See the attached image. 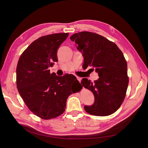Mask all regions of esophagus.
Returning a JSON list of instances; mask_svg holds the SVG:
<instances>
[{"label": "esophagus", "mask_w": 148, "mask_h": 148, "mask_svg": "<svg viewBox=\"0 0 148 148\" xmlns=\"http://www.w3.org/2000/svg\"><path fill=\"white\" fill-rule=\"evenodd\" d=\"M77 79L78 80L79 82H80L82 80V78H80V77H77Z\"/></svg>", "instance_id": "esophagus-1"}]
</instances>
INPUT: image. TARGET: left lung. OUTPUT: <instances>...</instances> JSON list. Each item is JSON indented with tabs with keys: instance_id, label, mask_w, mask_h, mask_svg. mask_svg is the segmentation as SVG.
Masks as SVG:
<instances>
[{
	"instance_id": "1",
	"label": "left lung",
	"mask_w": 148,
	"mask_h": 148,
	"mask_svg": "<svg viewBox=\"0 0 148 148\" xmlns=\"http://www.w3.org/2000/svg\"><path fill=\"white\" fill-rule=\"evenodd\" d=\"M77 49L82 52L84 64L95 69L99 78L91 83L87 78L83 86L91 91L95 98L92 106L84 110L98 116L110 115L122 105L129 84L127 62L122 52L114 42L105 37L90 32H80L70 37Z\"/></svg>"
}]
</instances>
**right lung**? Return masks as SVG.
<instances>
[{
	"mask_svg": "<svg viewBox=\"0 0 148 148\" xmlns=\"http://www.w3.org/2000/svg\"><path fill=\"white\" fill-rule=\"evenodd\" d=\"M69 33L39 38L21 54L16 67V86L28 108L45 120L56 118L65 111L67 98L80 84L72 74L56 75L48 68L58 61L57 52Z\"/></svg>",
	"mask_w": 148,
	"mask_h": 148,
	"instance_id": "add662e5",
	"label": "right lung"
}]
</instances>
